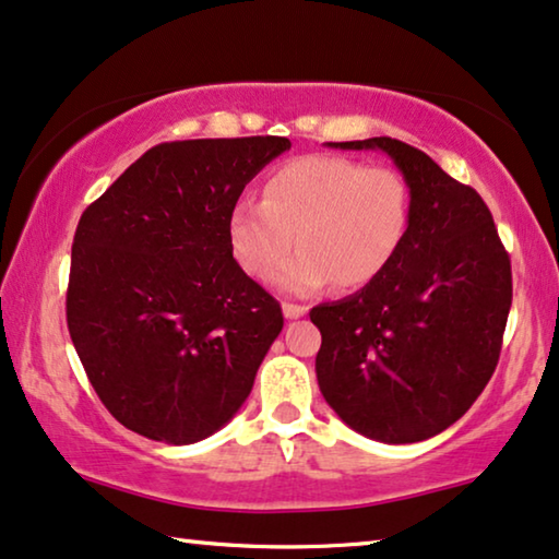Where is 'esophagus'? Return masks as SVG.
Here are the masks:
<instances>
[{
  "mask_svg": "<svg viewBox=\"0 0 559 559\" xmlns=\"http://www.w3.org/2000/svg\"><path fill=\"white\" fill-rule=\"evenodd\" d=\"M282 312H285L287 320H297V318H302V314H307V307L295 305V302H285L282 305Z\"/></svg>",
  "mask_w": 559,
  "mask_h": 559,
  "instance_id": "34e87169",
  "label": "esophagus"
}]
</instances>
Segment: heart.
I'll list each match as a JSON object with an SVG mask.
<instances>
[{
    "instance_id": "b5f03b06",
    "label": "heart",
    "mask_w": 559,
    "mask_h": 559,
    "mask_svg": "<svg viewBox=\"0 0 559 559\" xmlns=\"http://www.w3.org/2000/svg\"><path fill=\"white\" fill-rule=\"evenodd\" d=\"M408 183L393 168L337 156H299L274 168L262 201L241 199L226 219L234 260L254 280L310 295L330 282L366 287L399 254L408 229Z\"/></svg>"
}]
</instances>
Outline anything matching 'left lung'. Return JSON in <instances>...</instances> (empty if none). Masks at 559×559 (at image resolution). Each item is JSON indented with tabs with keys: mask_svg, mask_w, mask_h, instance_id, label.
I'll return each instance as SVG.
<instances>
[{
	"mask_svg": "<svg viewBox=\"0 0 559 559\" xmlns=\"http://www.w3.org/2000/svg\"><path fill=\"white\" fill-rule=\"evenodd\" d=\"M333 145L388 153L408 183L411 216L380 277L310 310L322 335L320 391L368 439H431L495 373L512 307L509 254L479 193L424 151L388 135Z\"/></svg>",
	"mask_w": 559,
	"mask_h": 559,
	"instance_id": "8db88e82",
	"label": "left lung"
}]
</instances>
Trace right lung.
<instances>
[{"instance_id":"obj_1","label":"right lung","mask_w":559,"mask_h":559,"mask_svg":"<svg viewBox=\"0 0 559 559\" xmlns=\"http://www.w3.org/2000/svg\"><path fill=\"white\" fill-rule=\"evenodd\" d=\"M280 135L153 145L80 216L68 330L103 406L174 447L229 424L282 307L234 260L226 219L245 186L289 151Z\"/></svg>"}]
</instances>
